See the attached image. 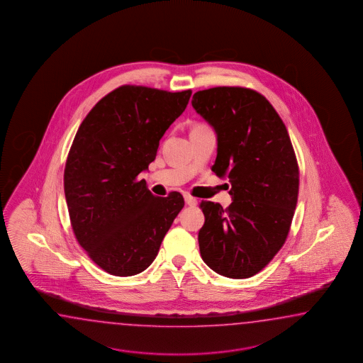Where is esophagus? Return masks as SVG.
I'll list each match as a JSON object with an SVG mask.
<instances>
[{"mask_svg": "<svg viewBox=\"0 0 363 363\" xmlns=\"http://www.w3.org/2000/svg\"><path fill=\"white\" fill-rule=\"evenodd\" d=\"M184 198H185L186 204L190 206V207H195V206L198 204V201H196L194 196H191V195H189V194H185Z\"/></svg>", "mask_w": 363, "mask_h": 363, "instance_id": "1", "label": "esophagus"}]
</instances>
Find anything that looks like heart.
Returning a JSON list of instances; mask_svg holds the SVG:
<instances>
[{
  "mask_svg": "<svg viewBox=\"0 0 363 363\" xmlns=\"http://www.w3.org/2000/svg\"><path fill=\"white\" fill-rule=\"evenodd\" d=\"M199 126H201V125H199Z\"/></svg>",
  "mask_w": 363,
  "mask_h": 363,
  "instance_id": "heart-1",
  "label": "heart"
}]
</instances>
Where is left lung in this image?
<instances>
[{
  "instance_id": "1",
  "label": "left lung",
  "mask_w": 363,
  "mask_h": 363,
  "mask_svg": "<svg viewBox=\"0 0 363 363\" xmlns=\"http://www.w3.org/2000/svg\"><path fill=\"white\" fill-rule=\"evenodd\" d=\"M191 104L218 134L212 170L229 178L233 198L226 208L201 201V259L218 274L247 279L286 241L298 199L297 157L280 116L257 91L203 89Z\"/></svg>"
}]
</instances>
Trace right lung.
I'll list each match as a JSON object with an SVG mask.
<instances>
[{
	"label": "right lung",
	"instance_id": "add662e5",
	"mask_svg": "<svg viewBox=\"0 0 363 363\" xmlns=\"http://www.w3.org/2000/svg\"><path fill=\"white\" fill-rule=\"evenodd\" d=\"M191 89L169 92L125 84L97 103L79 126L65 165V198L77 241L114 276L152 263L184 196H155L140 172L185 111Z\"/></svg>",
	"mask_w": 363,
	"mask_h": 363
}]
</instances>
